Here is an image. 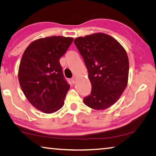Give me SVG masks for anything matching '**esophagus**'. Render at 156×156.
I'll return each instance as SVG.
<instances>
[{"label": "esophagus", "mask_w": 156, "mask_h": 156, "mask_svg": "<svg viewBox=\"0 0 156 156\" xmlns=\"http://www.w3.org/2000/svg\"><path fill=\"white\" fill-rule=\"evenodd\" d=\"M71 81H72V83L73 84L76 83V78L75 77H73L72 79H71Z\"/></svg>", "instance_id": "obj_1"}]
</instances>
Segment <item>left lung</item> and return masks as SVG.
Masks as SVG:
<instances>
[{"label":"left lung","instance_id":"left-lung-1","mask_svg":"<svg viewBox=\"0 0 156 156\" xmlns=\"http://www.w3.org/2000/svg\"><path fill=\"white\" fill-rule=\"evenodd\" d=\"M74 44L92 87L84 102L93 109H106L119 99L127 87L129 60L126 50L111 36L101 33L76 38Z\"/></svg>","mask_w":156,"mask_h":156}]
</instances>
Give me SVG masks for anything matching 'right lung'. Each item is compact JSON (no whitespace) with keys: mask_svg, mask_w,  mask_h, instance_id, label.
<instances>
[{"mask_svg":"<svg viewBox=\"0 0 156 156\" xmlns=\"http://www.w3.org/2000/svg\"><path fill=\"white\" fill-rule=\"evenodd\" d=\"M72 41L73 38L61 36L41 38L22 55L18 71L21 89L34 107L47 114L63 107L69 89L59 59Z\"/></svg>","mask_w":156,"mask_h":156,"instance_id":"1","label":"right lung"}]
</instances>
